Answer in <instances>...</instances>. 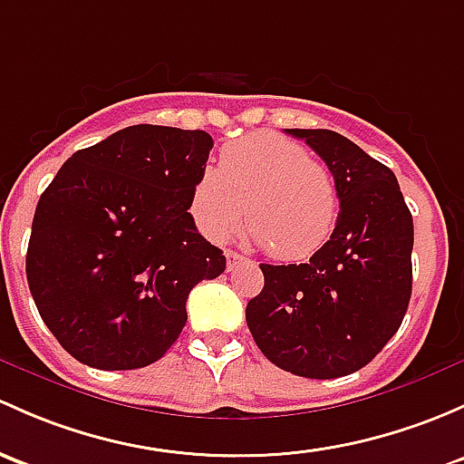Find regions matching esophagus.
Segmentation results:
<instances>
[{"label": "esophagus", "mask_w": 464, "mask_h": 464, "mask_svg": "<svg viewBox=\"0 0 464 464\" xmlns=\"http://www.w3.org/2000/svg\"><path fill=\"white\" fill-rule=\"evenodd\" d=\"M242 262H245V257H242L240 253H237V251H227V269L228 271L236 269V266L242 265Z\"/></svg>", "instance_id": "obj_1"}]
</instances>
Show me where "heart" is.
Returning a JSON list of instances; mask_svg holds the SVG:
<instances>
[{
    "instance_id": "obj_1",
    "label": "heart",
    "mask_w": 464,
    "mask_h": 464,
    "mask_svg": "<svg viewBox=\"0 0 464 464\" xmlns=\"http://www.w3.org/2000/svg\"><path fill=\"white\" fill-rule=\"evenodd\" d=\"M338 208L331 170L277 133L224 146L218 169L207 170L191 195V213L208 240H228L246 216V240L277 260L314 256L334 233Z\"/></svg>"
}]
</instances>
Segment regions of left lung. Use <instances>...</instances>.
I'll return each mask as SVG.
<instances>
[{
  "label": "left lung",
  "instance_id": "obj_1",
  "mask_svg": "<svg viewBox=\"0 0 464 464\" xmlns=\"http://www.w3.org/2000/svg\"><path fill=\"white\" fill-rule=\"evenodd\" d=\"M324 160L338 188L334 233L306 265H260L246 324L266 360L302 378L362 369L402 324L411 297L413 219L396 175L344 135L285 129Z\"/></svg>",
  "mask_w": 464,
  "mask_h": 464
}]
</instances>
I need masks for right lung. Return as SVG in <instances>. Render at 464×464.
Returning <instances> with one entry per match:
<instances>
[{"mask_svg": "<svg viewBox=\"0 0 464 464\" xmlns=\"http://www.w3.org/2000/svg\"><path fill=\"white\" fill-rule=\"evenodd\" d=\"M211 149L207 130L129 126L72 153L42 193L28 286L75 360L104 372L153 364L182 334L193 286L227 269L188 213Z\"/></svg>", "mask_w": 464, "mask_h": 464, "instance_id": "1", "label": "right lung"}]
</instances>
